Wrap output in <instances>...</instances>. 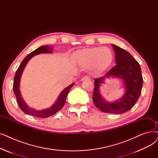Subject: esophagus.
Listing matches in <instances>:
<instances>
[{
	"label": "esophagus",
	"mask_w": 158,
	"mask_h": 158,
	"mask_svg": "<svg viewBox=\"0 0 158 158\" xmlns=\"http://www.w3.org/2000/svg\"><path fill=\"white\" fill-rule=\"evenodd\" d=\"M89 79H90V77H89L88 76H85V77L82 78L81 81H86V80H89Z\"/></svg>",
	"instance_id": "1"
}]
</instances>
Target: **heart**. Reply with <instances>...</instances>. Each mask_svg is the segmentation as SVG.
Returning a JSON list of instances; mask_svg holds the SVG:
<instances>
[{
	"label": "heart",
	"mask_w": 158,
	"mask_h": 158,
	"mask_svg": "<svg viewBox=\"0 0 158 158\" xmlns=\"http://www.w3.org/2000/svg\"><path fill=\"white\" fill-rule=\"evenodd\" d=\"M77 63L82 67L88 68L94 65L97 72L106 70L113 60V53L107 47H93L78 51L76 55Z\"/></svg>",
	"instance_id": "heart-1"
}]
</instances>
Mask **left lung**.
Returning a JSON list of instances; mask_svg holds the SVG:
<instances>
[{
    "mask_svg": "<svg viewBox=\"0 0 158 158\" xmlns=\"http://www.w3.org/2000/svg\"><path fill=\"white\" fill-rule=\"evenodd\" d=\"M115 52L114 66L104 76L95 79L93 102L98 109L107 113L120 114L130 110L135 106L142 92L143 77L138 62L130 53L113 45ZM118 77L124 81L127 92L120 101L114 103L104 102L99 93V87L105 77Z\"/></svg>",
    "mask_w": 158,
    "mask_h": 158,
    "instance_id": "obj_1",
    "label": "left lung"
}]
</instances>
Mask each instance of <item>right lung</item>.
Returning <instances> with one entry per match:
<instances>
[{
    "mask_svg": "<svg viewBox=\"0 0 158 158\" xmlns=\"http://www.w3.org/2000/svg\"><path fill=\"white\" fill-rule=\"evenodd\" d=\"M52 49V47H48L47 46L45 45V46H41L40 48L36 49L35 51L31 52L29 54H28L26 57L24 58V60L22 61V62L19 66V67L18 68L17 70H16L14 77V82H13V92L16 96V101H17V103L20 107V108L26 114H29V115L33 116V117H36L38 118H47V117H51V116L54 115L57 112L59 111L65 104L66 98V97H67V95L69 92L70 89L74 85V83H72V85L69 86L67 88H66L60 94L59 98H57L56 103L49 109L44 110H36L31 108V107H29L26 103L24 102L22 98V96L20 95L19 88H20V77L25 66H26L27 62L32 57L39 54L52 52L51 51Z\"/></svg>",
    "mask_w": 158,
    "mask_h": 158,
    "instance_id": "1",
    "label": "right lung"
}]
</instances>
